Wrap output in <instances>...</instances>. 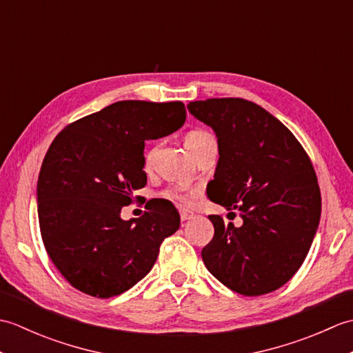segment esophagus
<instances>
[{"instance_id":"34e87169","label":"esophagus","mask_w":353,"mask_h":353,"mask_svg":"<svg viewBox=\"0 0 353 353\" xmlns=\"http://www.w3.org/2000/svg\"><path fill=\"white\" fill-rule=\"evenodd\" d=\"M181 219H182V221L191 220V219H194V214L190 212V211H186V209H182V211H181Z\"/></svg>"}]
</instances>
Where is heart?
<instances>
[{"instance_id": "heart-1", "label": "heart", "mask_w": 353, "mask_h": 353, "mask_svg": "<svg viewBox=\"0 0 353 353\" xmlns=\"http://www.w3.org/2000/svg\"><path fill=\"white\" fill-rule=\"evenodd\" d=\"M211 141H214V137L211 133H208L206 130H191L185 137V145L194 156H196L199 150L203 148L208 144V142H211ZM152 159H153V152H150L145 156V162L150 163V162H152ZM165 197H168L171 200H186V199H188L186 196H183V194L179 192L177 190L167 191V192H165Z\"/></svg>"}]
</instances>
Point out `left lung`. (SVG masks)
<instances>
[{"label":"left lung","instance_id":"left-lung-1","mask_svg":"<svg viewBox=\"0 0 353 353\" xmlns=\"http://www.w3.org/2000/svg\"><path fill=\"white\" fill-rule=\"evenodd\" d=\"M188 110L219 138L208 197L243 219L235 228L209 215L214 238L201 250L206 268L244 296L281 288L303 264L320 221L310 156L279 119L249 100L191 101Z\"/></svg>","mask_w":353,"mask_h":353}]
</instances>
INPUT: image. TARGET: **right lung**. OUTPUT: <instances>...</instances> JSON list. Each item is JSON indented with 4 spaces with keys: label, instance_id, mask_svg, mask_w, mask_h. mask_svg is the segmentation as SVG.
Wrapping results in <instances>:
<instances>
[{
    "label": "right lung",
    "instance_id": "add662e5",
    "mask_svg": "<svg viewBox=\"0 0 353 353\" xmlns=\"http://www.w3.org/2000/svg\"><path fill=\"white\" fill-rule=\"evenodd\" d=\"M182 101H117L66 125L51 142L37 181V215L52 264L74 288L108 299L132 288L181 226L171 201L124 221L121 208L144 188V147L181 129Z\"/></svg>",
    "mask_w": 353,
    "mask_h": 353
}]
</instances>
